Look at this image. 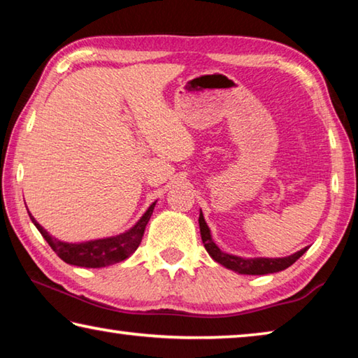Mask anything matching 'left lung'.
<instances>
[{
	"mask_svg": "<svg viewBox=\"0 0 358 358\" xmlns=\"http://www.w3.org/2000/svg\"><path fill=\"white\" fill-rule=\"evenodd\" d=\"M199 226H201L202 243L205 246V250H207V252L213 257V260H216L217 264L224 265L226 268L237 271V273H241V275H266V273H276V271L286 270L287 266L292 265L296 259H300L308 250L306 246L303 248L301 251L292 254V256L282 257V259H264V257L241 259V257L230 256V254L222 252L220 248L215 245V241L211 240L210 229L203 220L202 211H201V216H199Z\"/></svg>",
	"mask_w": 358,
	"mask_h": 358,
	"instance_id": "1",
	"label": "left lung"
}]
</instances>
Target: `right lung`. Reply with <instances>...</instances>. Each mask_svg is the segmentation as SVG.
Returning <instances> with one entry per match:
<instances>
[{
  "label": "right lung",
  "instance_id": "right-lung-1",
  "mask_svg": "<svg viewBox=\"0 0 358 358\" xmlns=\"http://www.w3.org/2000/svg\"><path fill=\"white\" fill-rule=\"evenodd\" d=\"M155 203L150 205L141 221H138L134 227L128 232L117 235V237L104 238V240H93V241H85V243H64L57 238L50 237L47 234L44 227H41V224L29 215L34 226L38 227L42 237L53 251L57 252V256L64 260L66 264L77 265V266H87V268H101V266H107L112 264L121 262V260L128 259L132 252H134L138 245H141L145 227L150 221V216L155 210ZM29 213V211H28Z\"/></svg>",
  "mask_w": 358,
  "mask_h": 358
}]
</instances>
